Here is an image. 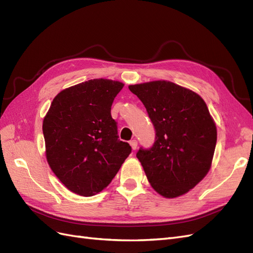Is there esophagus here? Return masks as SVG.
<instances>
[{"mask_svg": "<svg viewBox=\"0 0 253 253\" xmlns=\"http://www.w3.org/2000/svg\"><path fill=\"white\" fill-rule=\"evenodd\" d=\"M137 144H138V143H137V140H135V139H133V140L129 141V145H131L133 150H136V148H137Z\"/></svg>", "mask_w": 253, "mask_h": 253, "instance_id": "1", "label": "esophagus"}]
</instances>
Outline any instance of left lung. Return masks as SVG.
<instances>
[{
    "label": "left lung",
    "mask_w": 253,
    "mask_h": 253,
    "mask_svg": "<svg viewBox=\"0 0 253 253\" xmlns=\"http://www.w3.org/2000/svg\"><path fill=\"white\" fill-rule=\"evenodd\" d=\"M147 109L155 141L137 152L151 186L168 198L187 193L211 167L216 126L203 99L170 81L129 85Z\"/></svg>",
    "instance_id": "1"
}]
</instances>
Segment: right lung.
Wrapping results in <instances>:
<instances>
[{
    "mask_svg": "<svg viewBox=\"0 0 253 253\" xmlns=\"http://www.w3.org/2000/svg\"><path fill=\"white\" fill-rule=\"evenodd\" d=\"M124 87L94 79L55 97L43 120L46 158L52 172L72 192L93 196L115 177L132 148L119 140L111 109Z\"/></svg>",
    "mask_w": 253,
    "mask_h": 253,
    "instance_id": "right-lung-1",
    "label": "right lung"
}]
</instances>
